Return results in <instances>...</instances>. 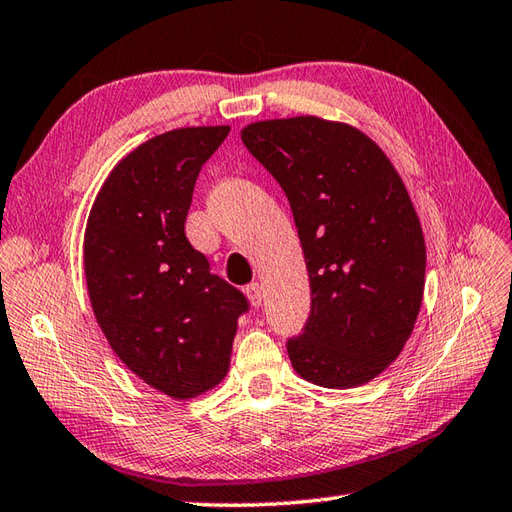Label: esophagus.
<instances>
[{
  "label": "esophagus",
  "mask_w": 512,
  "mask_h": 512,
  "mask_svg": "<svg viewBox=\"0 0 512 512\" xmlns=\"http://www.w3.org/2000/svg\"><path fill=\"white\" fill-rule=\"evenodd\" d=\"M245 295H247V300L252 302L254 309H258V306L263 304V287H260L258 282H252V285H247L245 287Z\"/></svg>",
  "instance_id": "1"
}]
</instances>
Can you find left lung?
Returning <instances> with one entry per match:
<instances>
[{
    "instance_id": "1",
    "label": "left lung",
    "mask_w": 512,
    "mask_h": 512,
    "mask_svg": "<svg viewBox=\"0 0 512 512\" xmlns=\"http://www.w3.org/2000/svg\"><path fill=\"white\" fill-rule=\"evenodd\" d=\"M241 138L285 190L309 271L293 370L333 390L372 381L401 355L425 291V236L401 175L346 122L258 120Z\"/></svg>"
}]
</instances>
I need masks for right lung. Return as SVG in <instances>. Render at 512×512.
I'll list each match as a JSON object with an SVG mask.
<instances>
[{
  "label": "right lung",
  "mask_w": 512,
  "mask_h": 512,
  "mask_svg": "<svg viewBox=\"0 0 512 512\" xmlns=\"http://www.w3.org/2000/svg\"><path fill=\"white\" fill-rule=\"evenodd\" d=\"M230 127L173 129L111 168L89 210L83 267L111 350L175 401L217 388L230 370L243 293L212 274L184 223L201 166Z\"/></svg>",
  "instance_id": "right-lung-1"
}]
</instances>
